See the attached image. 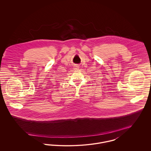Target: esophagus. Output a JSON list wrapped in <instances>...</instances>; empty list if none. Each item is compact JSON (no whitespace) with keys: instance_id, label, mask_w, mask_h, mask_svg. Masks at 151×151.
<instances>
[{"instance_id":"obj_1","label":"esophagus","mask_w":151,"mask_h":151,"mask_svg":"<svg viewBox=\"0 0 151 151\" xmlns=\"http://www.w3.org/2000/svg\"><path fill=\"white\" fill-rule=\"evenodd\" d=\"M79 66H78V65H75V66H74V67H73V69H74L75 70H79Z\"/></svg>"}]
</instances>
